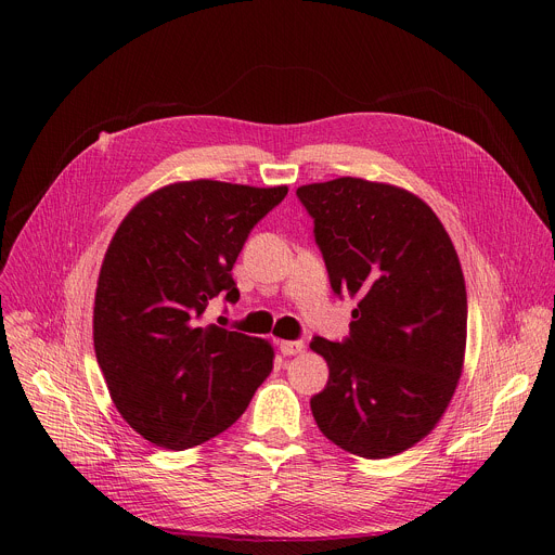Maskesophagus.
I'll list each match as a JSON object with an SVG mask.
<instances>
[{"label": "esophagus", "mask_w": 555, "mask_h": 555, "mask_svg": "<svg viewBox=\"0 0 555 555\" xmlns=\"http://www.w3.org/2000/svg\"><path fill=\"white\" fill-rule=\"evenodd\" d=\"M279 348H281V353H283V356H299V353H304V351H306V344H304V341L285 339V341H281V344H279Z\"/></svg>", "instance_id": "34e87169"}]
</instances>
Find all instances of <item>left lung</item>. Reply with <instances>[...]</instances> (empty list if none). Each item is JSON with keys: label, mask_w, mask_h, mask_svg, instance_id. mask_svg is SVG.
<instances>
[{"label": "left lung", "mask_w": 555, "mask_h": 555, "mask_svg": "<svg viewBox=\"0 0 555 555\" xmlns=\"http://www.w3.org/2000/svg\"><path fill=\"white\" fill-rule=\"evenodd\" d=\"M337 295L358 299L351 335L314 337L331 369L310 410L328 441L364 459L410 450L456 391L468 295L443 222L412 191L337 178L297 189Z\"/></svg>", "instance_id": "obj_1"}]
</instances>
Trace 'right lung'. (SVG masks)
Here are the masks:
<instances>
[{"instance_id": "obj_1", "label": "right lung", "mask_w": 555, "mask_h": 555, "mask_svg": "<svg viewBox=\"0 0 555 555\" xmlns=\"http://www.w3.org/2000/svg\"><path fill=\"white\" fill-rule=\"evenodd\" d=\"M287 186L218 180L166 184L139 199L105 251L94 351L124 421L166 450L236 423L272 373L268 339L202 324L209 301H238L231 276L249 231Z\"/></svg>"}]
</instances>
